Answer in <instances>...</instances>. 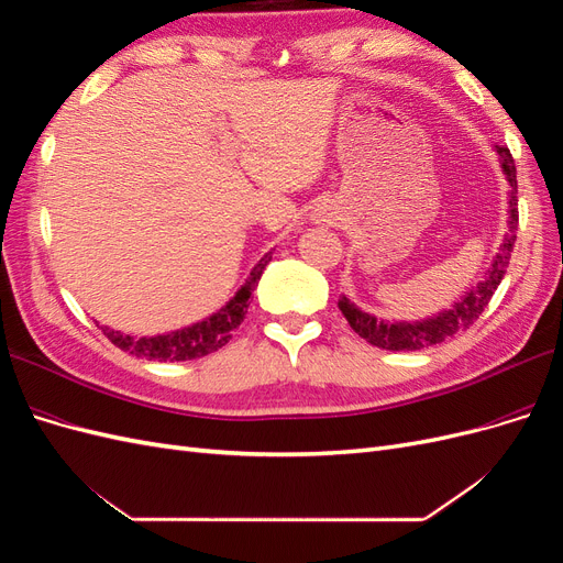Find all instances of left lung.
Returning a JSON list of instances; mask_svg holds the SVG:
<instances>
[{
  "instance_id": "obj_1",
  "label": "left lung",
  "mask_w": 563,
  "mask_h": 563,
  "mask_svg": "<svg viewBox=\"0 0 563 563\" xmlns=\"http://www.w3.org/2000/svg\"><path fill=\"white\" fill-rule=\"evenodd\" d=\"M500 168L509 183L507 190V232L500 242V249L493 258L490 267L486 269V275L479 284H474L472 288L460 296L451 308H444L441 312L416 319V321H385L364 312L362 308L347 298L340 296L338 308L345 314L350 321V327L354 333H360L366 343L376 345L380 350H391V352H413V350H424L444 343V340L453 338L455 333L470 329L472 323L479 319L484 308L488 305L490 296L496 294V288L500 286L509 258H512V249L517 242V225H519V211H517V166L512 155H509L507 147L496 145Z\"/></svg>"
}]
</instances>
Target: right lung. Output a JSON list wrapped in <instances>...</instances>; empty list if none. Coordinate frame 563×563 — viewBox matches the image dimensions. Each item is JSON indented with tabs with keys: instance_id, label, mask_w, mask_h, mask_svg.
Wrapping results in <instances>:
<instances>
[{
	"instance_id": "obj_1",
	"label": "right lung",
	"mask_w": 563,
	"mask_h": 563,
	"mask_svg": "<svg viewBox=\"0 0 563 563\" xmlns=\"http://www.w3.org/2000/svg\"><path fill=\"white\" fill-rule=\"evenodd\" d=\"M272 261V251H267L263 258L253 265L249 279L244 286L236 291L223 308L213 312L211 317L201 319L190 327L172 331V333H159V335H129L122 331H114L110 327H100L112 345L124 350L135 356H145V360H159V362H187V360H199V356H207L223 345L232 338V331L240 327L249 310V298L253 288L258 286L265 265Z\"/></svg>"
}]
</instances>
